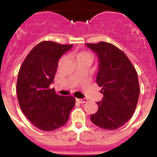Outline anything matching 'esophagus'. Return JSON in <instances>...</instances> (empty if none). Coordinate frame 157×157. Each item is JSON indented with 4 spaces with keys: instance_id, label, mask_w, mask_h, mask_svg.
Wrapping results in <instances>:
<instances>
[{
    "instance_id": "esophagus-1",
    "label": "esophagus",
    "mask_w": 157,
    "mask_h": 157,
    "mask_svg": "<svg viewBox=\"0 0 157 157\" xmlns=\"http://www.w3.org/2000/svg\"><path fill=\"white\" fill-rule=\"evenodd\" d=\"M77 102H80V103H84V102H87V99L86 98H83V99H76Z\"/></svg>"
}]
</instances>
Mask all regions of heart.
Instances as JSON below:
<instances>
[{"label": "heart", "instance_id": "b5f03b06", "mask_svg": "<svg viewBox=\"0 0 157 157\" xmlns=\"http://www.w3.org/2000/svg\"><path fill=\"white\" fill-rule=\"evenodd\" d=\"M87 56H90L89 54L86 53V52H80V53H79L78 55H77V58H80V57H87Z\"/></svg>", "mask_w": 157, "mask_h": 157}]
</instances>
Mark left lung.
Masks as SVG:
<instances>
[{
  "label": "left lung",
  "instance_id": "left-lung-1",
  "mask_svg": "<svg viewBox=\"0 0 157 157\" xmlns=\"http://www.w3.org/2000/svg\"><path fill=\"white\" fill-rule=\"evenodd\" d=\"M98 58L97 82L102 87V100L91 121L105 130H116L134 114L140 96L137 73L124 52L105 42L86 44Z\"/></svg>",
  "mask_w": 157,
  "mask_h": 157
}]
</instances>
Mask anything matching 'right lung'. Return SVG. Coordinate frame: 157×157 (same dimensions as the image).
<instances>
[{
  "instance_id": "right-lung-1",
  "label": "right lung",
  "mask_w": 157,
  "mask_h": 157,
  "mask_svg": "<svg viewBox=\"0 0 157 157\" xmlns=\"http://www.w3.org/2000/svg\"><path fill=\"white\" fill-rule=\"evenodd\" d=\"M73 45L52 41L40 43L32 49L21 65L17 81V96L25 116L41 131H52L66 123L75 105L71 96L57 95L49 89L61 56Z\"/></svg>"
}]
</instances>
